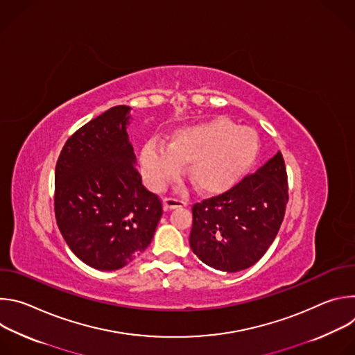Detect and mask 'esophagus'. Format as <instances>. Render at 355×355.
Instances as JSON below:
<instances>
[{"instance_id": "1", "label": "esophagus", "mask_w": 355, "mask_h": 355, "mask_svg": "<svg viewBox=\"0 0 355 355\" xmlns=\"http://www.w3.org/2000/svg\"><path fill=\"white\" fill-rule=\"evenodd\" d=\"M163 207H164L166 211H171V209L184 207V202L178 200V199H174V198H164L163 199Z\"/></svg>"}]
</instances>
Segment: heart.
Returning a JSON list of instances; mask_svg holds the SVG:
<instances>
[{"label":"heart","mask_w":355,"mask_h":355,"mask_svg":"<svg viewBox=\"0 0 355 355\" xmlns=\"http://www.w3.org/2000/svg\"><path fill=\"white\" fill-rule=\"evenodd\" d=\"M260 139L251 128H239L226 118H214L177 129L167 148L148 143L141 148L140 168L146 184L163 191L181 166L187 180L202 195L233 188L256 162Z\"/></svg>","instance_id":"b5f03b06"}]
</instances>
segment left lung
I'll use <instances>...</instances> for the list:
<instances>
[{
	"mask_svg": "<svg viewBox=\"0 0 355 355\" xmlns=\"http://www.w3.org/2000/svg\"><path fill=\"white\" fill-rule=\"evenodd\" d=\"M288 204L281 151L254 174L192 208L189 245L207 266L239 272L254 266L272 244Z\"/></svg>",
	"mask_w": 355,
	"mask_h": 355,
	"instance_id": "obj_1",
	"label": "left lung"
}]
</instances>
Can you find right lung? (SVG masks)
I'll list each match as a JSON object with an SVG mask.
<instances>
[{"instance_id":"add662e5","label":"right lung","mask_w":355,"mask_h":355,"mask_svg":"<svg viewBox=\"0 0 355 355\" xmlns=\"http://www.w3.org/2000/svg\"><path fill=\"white\" fill-rule=\"evenodd\" d=\"M129 123V107L105 111L69 137L56 164L58 226L74 254L101 271L139 257L163 215L162 200L136 170Z\"/></svg>"}]
</instances>
